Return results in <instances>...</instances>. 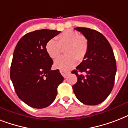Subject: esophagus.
Returning <instances> with one entry per match:
<instances>
[{"mask_svg":"<svg viewBox=\"0 0 128 128\" xmlns=\"http://www.w3.org/2000/svg\"><path fill=\"white\" fill-rule=\"evenodd\" d=\"M60 72L61 73L62 76H64V78H66L68 76V74H70V72H68V71H64V70H60Z\"/></svg>","mask_w":128,"mask_h":128,"instance_id":"1","label":"esophagus"}]
</instances>
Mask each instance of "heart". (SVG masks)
<instances>
[{"mask_svg":"<svg viewBox=\"0 0 128 128\" xmlns=\"http://www.w3.org/2000/svg\"><path fill=\"white\" fill-rule=\"evenodd\" d=\"M65 48L66 55L61 56L54 62L56 69L68 70L73 68L78 62H82L85 58L88 49L87 39L80 36L77 32L66 30L56 37L50 39L46 44L47 54L52 59H56L62 52V48Z\"/></svg>","mask_w":128,"mask_h":128,"instance_id":"b5f03b06","label":"heart"}]
</instances>
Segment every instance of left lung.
<instances>
[{
  "instance_id": "obj_1",
  "label": "left lung",
  "mask_w": 128,
  "mask_h": 128,
  "mask_svg": "<svg viewBox=\"0 0 128 128\" xmlns=\"http://www.w3.org/2000/svg\"><path fill=\"white\" fill-rule=\"evenodd\" d=\"M75 30L87 39L88 49L85 58L72 72L78 78L72 88L82 103L98 105L107 98L113 89L116 73L115 56L102 34L88 28L77 27Z\"/></svg>"
}]
</instances>
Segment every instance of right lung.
Returning a JSON list of instances; mask_svg holds the SVG:
<instances>
[{
  "label": "right lung",
  "mask_w": 128,
  "mask_h": 128,
  "mask_svg": "<svg viewBox=\"0 0 128 128\" xmlns=\"http://www.w3.org/2000/svg\"><path fill=\"white\" fill-rule=\"evenodd\" d=\"M60 31L42 29L27 33L14 51L10 76L20 99L32 108L41 109L54 101L64 78L59 70H52L53 60L46 44Z\"/></svg>",
  "instance_id": "obj_1"
}]
</instances>
